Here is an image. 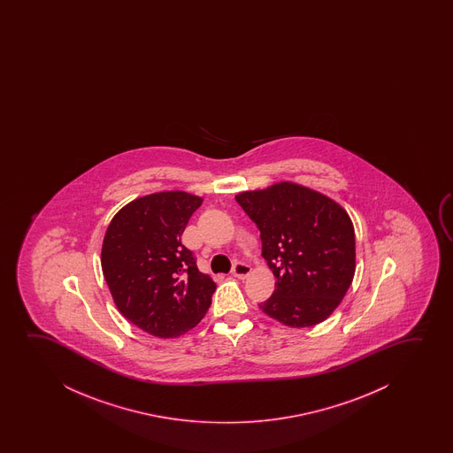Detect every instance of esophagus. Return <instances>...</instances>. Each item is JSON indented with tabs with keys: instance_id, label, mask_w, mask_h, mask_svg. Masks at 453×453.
Segmentation results:
<instances>
[{
	"instance_id": "obj_1",
	"label": "esophagus",
	"mask_w": 453,
	"mask_h": 453,
	"mask_svg": "<svg viewBox=\"0 0 453 453\" xmlns=\"http://www.w3.org/2000/svg\"><path fill=\"white\" fill-rule=\"evenodd\" d=\"M250 271H252V269H250V266L246 265V263H235L234 269H232V273H234V277H236V279L242 280L248 277Z\"/></svg>"
}]
</instances>
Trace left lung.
<instances>
[{
	"mask_svg": "<svg viewBox=\"0 0 453 453\" xmlns=\"http://www.w3.org/2000/svg\"><path fill=\"white\" fill-rule=\"evenodd\" d=\"M260 229L261 255L275 291L260 310L291 328L326 320L356 273V238L348 211L310 187L280 180L235 195Z\"/></svg>",
	"mask_w": 453,
	"mask_h": 453,
	"instance_id": "8db88e82",
	"label": "left lung"
}]
</instances>
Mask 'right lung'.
Segmentation results:
<instances>
[{"mask_svg": "<svg viewBox=\"0 0 453 453\" xmlns=\"http://www.w3.org/2000/svg\"><path fill=\"white\" fill-rule=\"evenodd\" d=\"M201 204L182 190L150 193L124 205L104 236L102 273L119 312L159 339L195 328L217 289L180 242Z\"/></svg>", "mask_w": 453, "mask_h": 453, "instance_id": "add662e5", "label": "right lung"}]
</instances>
